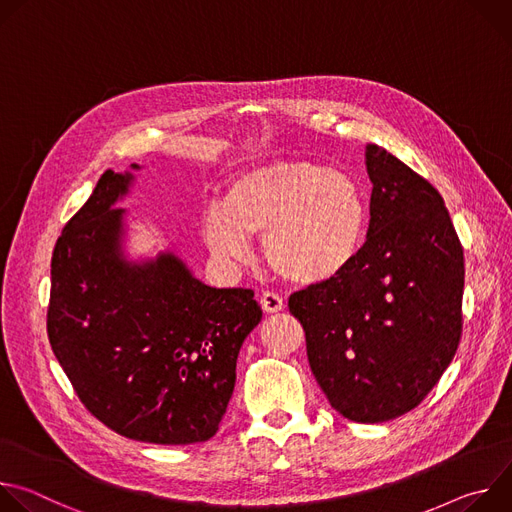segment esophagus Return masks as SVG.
<instances>
[{
    "mask_svg": "<svg viewBox=\"0 0 512 512\" xmlns=\"http://www.w3.org/2000/svg\"><path fill=\"white\" fill-rule=\"evenodd\" d=\"M261 308L267 312V314H275V312H281L283 310V298L279 294H275V291H263L261 294V300H259Z\"/></svg>",
    "mask_w": 512,
    "mask_h": 512,
    "instance_id": "1",
    "label": "esophagus"
}]
</instances>
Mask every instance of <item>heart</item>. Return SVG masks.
<instances>
[{
  "label": "heart",
  "mask_w": 512,
  "mask_h": 512,
  "mask_svg": "<svg viewBox=\"0 0 512 512\" xmlns=\"http://www.w3.org/2000/svg\"><path fill=\"white\" fill-rule=\"evenodd\" d=\"M369 206L356 180L316 162H275L237 176L202 216L210 251L245 261L263 235L269 267L287 281L320 285L344 275L362 253Z\"/></svg>",
  "instance_id": "1"
}]
</instances>
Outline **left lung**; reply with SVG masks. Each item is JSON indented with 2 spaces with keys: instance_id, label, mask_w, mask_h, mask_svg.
I'll list each match as a JSON object with an SVG mask.
<instances>
[{
  "instance_id": "left-lung-1",
  "label": "left lung",
  "mask_w": 512,
  "mask_h": 512,
  "mask_svg": "<svg viewBox=\"0 0 512 512\" xmlns=\"http://www.w3.org/2000/svg\"><path fill=\"white\" fill-rule=\"evenodd\" d=\"M362 253L334 281L289 296L310 369L350 421L383 423L415 409L442 379L462 338L464 249L425 178L375 143Z\"/></svg>"
}]
</instances>
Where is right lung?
<instances>
[{
  "label": "right lung",
  "instance_id": "right-lung-1",
  "mask_svg": "<svg viewBox=\"0 0 512 512\" xmlns=\"http://www.w3.org/2000/svg\"><path fill=\"white\" fill-rule=\"evenodd\" d=\"M131 180L107 170L62 229L48 340L81 403L109 429L162 446L206 442L227 413L241 344L263 312L253 289L210 287L172 253L125 261V210L113 204Z\"/></svg>",
  "mask_w": 512,
  "mask_h": 512
}]
</instances>
